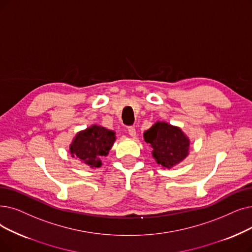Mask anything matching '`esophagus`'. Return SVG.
I'll return each mask as SVG.
<instances>
[{"mask_svg": "<svg viewBox=\"0 0 252 252\" xmlns=\"http://www.w3.org/2000/svg\"><path fill=\"white\" fill-rule=\"evenodd\" d=\"M127 132H128V135L130 137H135L136 136V128L134 126H128L127 127Z\"/></svg>", "mask_w": 252, "mask_h": 252, "instance_id": "esophagus-1", "label": "esophagus"}]
</instances>
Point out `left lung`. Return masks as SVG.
Returning <instances> with one entry per match:
<instances>
[{"instance_id": "obj_1", "label": "left lung", "mask_w": 252, "mask_h": 252, "mask_svg": "<svg viewBox=\"0 0 252 252\" xmlns=\"http://www.w3.org/2000/svg\"><path fill=\"white\" fill-rule=\"evenodd\" d=\"M144 140L153 148L152 157L163 168H172L189 155V140L178 126L158 122L144 133Z\"/></svg>"}]
</instances>
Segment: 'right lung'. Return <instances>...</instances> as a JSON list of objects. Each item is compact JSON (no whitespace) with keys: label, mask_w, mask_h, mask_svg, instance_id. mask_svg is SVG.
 I'll return each instance as SVG.
<instances>
[{"label":"right lung","mask_w":252,"mask_h":252,"mask_svg":"<svg viewBox=\"0 0 252 252\" xmlns=\"http://www.w3.org/2000/svg\"><path fill=\"white\" fill-rule=\"evenodd\" d=\"M115 141V133L100 126L81 130L70 145L72 158H77L92 168L102 166L101 158L106 157Z\"/></svg>","instance_id":"add662e5"}]
</instances>
